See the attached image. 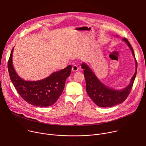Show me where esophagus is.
Instances as JSON below:
<instances>
[{"mask_svg": "<svg viewBox=\"0 0 146 146\" xmlns=\"http://www.w3.org/2000/svg\"><path fill=\"white\" fill-rule=\"evenodd\" d=\"M72 70L73 72H77V71L78 70V66L77 65H74L73 66V67L72 68Z\"/></svg>", "mask_w": 146, "mask_h": 146, "instance_id": "obj_1", "label": "esophagus"}]
</instances>
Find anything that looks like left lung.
<instances>
[{
  "instance_id": "1",
  "label": "left lung",
  "mask_w": 146,
  "mask_h": 146,
  "mask_svg": "<svg viewBox=\"0 0 146 146\" xmlns=\"http://www.w3.org/2000/svg\"><path fill=\"white\" fill-rule=\"evenodd\" d=\"M122 40L128 44L135 58L133 50L128 40L126 38H123ZM135 62L136 71L131 80L130 84L122 90H115L106 87L100 81L88 65L85 63L81 65L82 68L84 70V75L86 81L87 92L97 106L102 108L112 107L122 103L127 98L131 91L136 76L137 63L136 58Z\"/></svg>"
}]
</instances>
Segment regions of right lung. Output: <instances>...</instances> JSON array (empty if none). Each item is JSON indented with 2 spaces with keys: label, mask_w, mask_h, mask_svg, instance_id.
Here are the masks:
<instances>
[{
  "label": "right lung",
  "mask_w": 146,
  "mask_h": 146,
  "mask_svg": "<svg viewBox=\"0 0 146 146\" xmlns=\"http://www.w3.org/2000/svg\"><path fill=\"white\" fill-rule=\"evenodd\" d=\"M12 49L8 61V70L11 81L21 98L32 105L48 107L54 104L64 91L66 78L70 75L72 66L54 72L43 80L30 81L22 79L13 65Z\"/></svg>",
  "instance_id": "right-lung-1"
}]
</instances>
